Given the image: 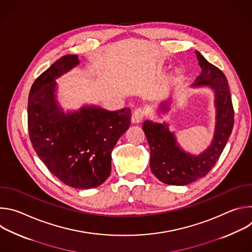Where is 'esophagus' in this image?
Here are the masks:
<instances>
[{
    "instance_id": "34e87169",
    "label": "esophagus",
    "mask_w": 252,
    "mask_h": 252,
    "mask_svg": "<svg viewBox=\"0 0 252 252\" xmlns=\"http://www.w3.org/2000/svg\"><path fill=\"white\" fill-rule=\"evenodd\" d=\"M143 117H145V113H143V111L141 109H136L131 116V123L139 124L140 122H142Z\"/></svg>"
}]
</instances>
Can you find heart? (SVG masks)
<instances>
[{"label": "heart", "mask_w": 252, "mask_h": 252, "mask_svg": "<svg viewBox=\"0 0 252 252\" xmlns=\"http://www.w3.org/2000/svg\"><path fill=\"white\" fill-rule=\"evenodd\" d=\"M173 73H174L175 75H177V74L181 73V69H179L178 67H176V68H174V71H173Z\"/></svg>", "instance_id": "heart-1"}]
</instances>
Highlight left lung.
<instances>
[{
  "instance_id": "1",
  "label": "left lung",
  "mask_w": 252,
  "mask_h": 252,
  "mask_svg": "<svg viewBox=\"0 0 252 252\" xmlns=\"http://www.w3.org/2000/svg\"><path fill=\"white\" fill-rule=\"evenodd\" d=\"M195 56L201 73L190 88H208L214 95L215 125L210 145L200 154L193 155L179 146L168 123L145 121L142 124L151 149V170L158 181L169 186H188L205 176L220 158L233 127L234 112L224 74L199 52L195 51ZM172 104L171 96L160 101L158 115H166Z\"/></svg>"
}]
</instances>
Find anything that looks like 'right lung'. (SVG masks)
I'll use <instances>...</instances> for the list:
<instances>
[{"label":"right lung","mask_w":252,"mask_h":252,"mask_svg":"<svg viewBox=\"0 0 252 252\" xmlns=\"http://www.w3.org/2000/svg\"><path fill=\"white\" fill-rule=\"evenodd\" d=\"M80 64L77 55L56 61L32 84L28 102L32 148L48 169L64 185L90 189L112 171V153L130 125V110L115 112L96 104L66 110L58 99L57 80Z\"/></svg>","instance_id":"right-lung-1"}]
</instances>
